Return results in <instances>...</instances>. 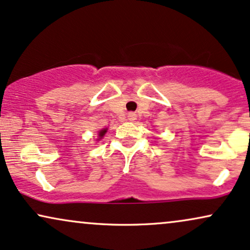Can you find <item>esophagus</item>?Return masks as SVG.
Listing matches in <instances>:
<instances>
[{"mask_svg": "<svg viewBox=\"0 0 250 250\" xmlns=\"http://www.w3.org/2000/svg\"><path fill=\"white\" fill-rule=\"evenodd\" d=\"M127 118H128V120H130V122H133V120L135 119V113H133V112H130L127 115Z\"/></svg>", "mask_w": 250, "mask_h": 250, "instance_id": "34e87169", "label": "esophagus"}]
</instances>
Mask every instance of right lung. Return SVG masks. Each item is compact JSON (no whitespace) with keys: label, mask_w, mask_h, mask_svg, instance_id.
<instances>
[{"label":"right lung","mask_w":250,"mask_h":250,"mask_svg":"<svg viewBox=\"0 0 250 250\" xmlns=\"http://www.w3.org/2000/svg\"><path fill=\"white\" fill-rule=\"evenodd\" d=\"M105 132H106V128H104V130H102V131L100 132V137H103V135L105 134Z\"/></svg>","instance_id":"obj_1"}]
</instances>
